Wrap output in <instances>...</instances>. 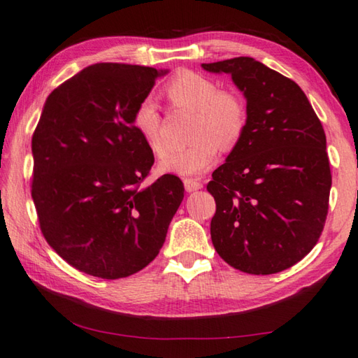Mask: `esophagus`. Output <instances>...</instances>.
Here are the masks:
<instances>
[{"instance_id": "obj_1", "label": "esophagus", "mask_w": 358, "mask_h": 358, "mask_svg": "<svg viewBox=\"0 0 358 358\" xmlns=\"http://www.w3.org/2000/svg\"><path fill=\"white\" fill-rule=\"evenodd\" d=\"M183 185H185V189H186L187 192H194V191L201 189V183H200V181L192 180V178H186V180L183 181Z\"/></svg>"}]
</instances>
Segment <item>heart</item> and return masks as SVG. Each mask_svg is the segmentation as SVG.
<instances>
[{
	"label": "heart",
	"instance_id": "1",
	"mask_svg": "<svg viewBox=\"0 0 358 358\" xmlns=\"http://www.w3.org/2000/svg\"><path fill=\"white\" fill-rule=\"evenodd\" d=\"M166 94L173 105L197 111L194 122L197 141L166 155L158 169L162 173L199 177L216 162L220 145L231 148L241 141L247 127V109L238 95L224 92L216 81L194 71H183L169 81ZM133 127L155 155L166 152L162 117L152 96L142 99L136 106Z\"/></svg>",
	"mask_w": 358,
	"mask_h": 358
}]
</instances>
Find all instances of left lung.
Instances as JSON below:
<instances>
[{
  "label": "left lung",
  "mask_w": 358,
  "mask_h": 358,
  "mask_svg": "<svg viewBox=\"0 0 358 358\" xmlns=\"http://www.w3.org/2000/svg\"><path fill=\"white\" fill-rule=\"evenodd\" d=\"M229 73L247 101V127L206 189L211 241L247 274L291 268L321 236L332 186L326 133L297 84L253 57L201 64Z\"/></svg>",
  "instance_id": "obj_1"
}]
</instances>
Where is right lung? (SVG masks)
<instances>
[{
  "instance_id": "1",
  "label": "right lung",
  "mask_w": 358,
  "mask_h": 358,
  "mask_svg": "<svg viewBox=\"0 0 358 358\" xmlns=\"http://www.w3.org/2000/svg\"><path fill=\"white\" fill-rule=\"evenodd\" d=\"M167 70L101 62L48 95L32 134V191L57 255L89 275L123 278L153 262L185 197L175 175L142 181L153 152L133 114Z\"/></svg>"
}]
</instances>
